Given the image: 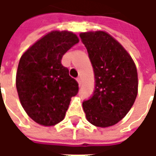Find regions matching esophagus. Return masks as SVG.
I'll list each match as a JSON object with an SVG mask.
<instances>
[{"mask_svg": "<svg viewBox=\"0 0 156 156\" xmlns=\"http://www.w3.org/2000/svg\"><path fill=\"white\" fill-rule=\"evenodd\" d=\"M77 81H78V85L80 86V85H81V83H82L81 78H80V77H78V78H77Z\"/></svg>", "mask_w": 156, "mask_h": 156, "instance_id": "esophagus-1", "label": "esophagus"}]
</instances>
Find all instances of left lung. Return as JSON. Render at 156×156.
<instances>
[{
	"instance_id": "8db88e82",
	"label": "left lung",
	"mask_w": 156,
	"mask_h": 156,
	"mask_svg": "<svg viewBox=\"0 0 156 156\" xmlns=\"http://www.w3.org/2000/svg\"><path fill=\"white\" fill-rule=\"evenodd\" d=\"M79 36L95 78L92 97L83 102L86 118L97 127L112 126L127 115L135 101L137 69L130 55L107 32H82Z\"/></svg>"
}]
</instances>
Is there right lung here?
<instances>
[{
    "label": "right lung",
    "instance_id": "add662e5",
    "mask_svg": "<svg viewBox=\"0 0 156 156\" xmlns=\"http://www.w3.org/2000/svg\"><path fill=\"white\" fill-rule=\"evenodd\" d=\"M77 36L68 31H52L35 42L19 62L16 86L26 113L37 124L51 126L64 119L78 83L69 76L61 60L77 44Z\"/></svg>",
    "mask_w": 156,
    "mask_h": 156
}]
</instances>
